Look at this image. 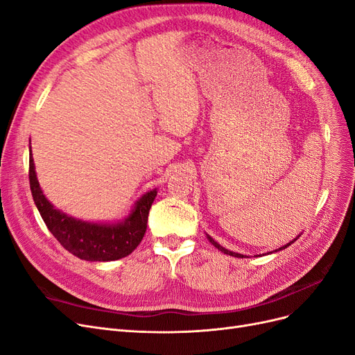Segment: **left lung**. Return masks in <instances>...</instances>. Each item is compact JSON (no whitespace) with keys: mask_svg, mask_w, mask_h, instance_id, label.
Instances as JSON below:
<instances>
[{"mask_svg":"<svg viewBox=\"0 0 355 355\" xmlns=\"http://www.w3.org/2000/svg\"><path fill=\"white\" fill-rule=\"evenodd\" d=\"M302 235V234H300ZM300 235H297L295 239H293V241H290L287 245H284V246H282V248H279V250H275V251H272V252H279V251H282V250H286L287 248V246H290L293 242H295V241H297V238H300ZM206 236H207V239H209V242L214 246V248H218L219 251H222L223 254H226V255H232V257H236V258H246V255H242V254H238V252H234V251H229V250H226V248H223V246L222 245H219L218 242H216L210 235H207L206 234ZM272 252H270V254H272Z\"/></svg>","mask_w":355,"mask_h":355,"instance_id":"left-lung-1","label":"left lung"}]
</instances>
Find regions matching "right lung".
Listing matches in <instances>:
<instances>
[{"mask_svg": "<svg viewBox=\"0 0 355 355\" xmlns=\"http://www.w3.org/2000/svg\"><path fill=\"white\" fill-rule=\"evenodd\" d=\"M30 190L35 205L51 234L67 251L85 261H116L133 252L146 232L149 209L157 197V189L136 200L128 218L120 222H87L56 209L43 194L37 181L33 153L28 158Z\"/></svg>", "mask_w": 355, "mask_h": 355, "instance_id": "obj_1", "label": "right lung"}]
</instances>
